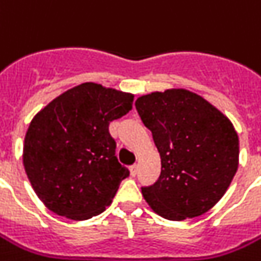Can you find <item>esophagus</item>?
Returning <instances> with one entry per match:
<instances>
[{
  "instance_id": "34e87169",
  "label": "esophagus",
  "mask_w": 261,
  "mask_h": 261,
  "mask_svg": "<svg viewBox=\"0 0 261 261\" xmlns=\"http://www.w3.org/2000/svg\"><path fill=\"white\" fill-rule=\"evenodd\" d=\"M129 172H130V176L135 177L136 174H137V165H132V167H129Z\"/></svg>"
}]
</instances>
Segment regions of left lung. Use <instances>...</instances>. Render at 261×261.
<instances>
[{
	"mask_svg": "<svg viewBox=\"0 0 261 261\" xmlns=\"http://www.w3.org/2000/svg\"><path fill=\"white\" fill-rule=\"evenodd\" d=\"M136 109L161 160L159 180L141 188L148 205L173 221L208 212L239 167V136L231 120L187 89L144 94Z\"/></svg>",
	"mask_w": 261,
	"mask_h": 261,
	"instance_id": "8db88e82",
	"label": "left lung"
}]
</instances>
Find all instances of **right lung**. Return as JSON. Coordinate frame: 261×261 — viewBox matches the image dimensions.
Here are the masks:
<instances>
[{
  "label": "right lung",
  "mask_w": 261,
  "mask_h": 261,
  "mask_svg": "<svg viewBox=\"0 0 261 261\" xmlns=\"http://www.w3.org/2000/svg\"><path fill=\"white\" fill-rule=\"evenodd\" d=\"M135 94L96 83L66 90L30 121L23 167L51 212L88 220L104 212L129 171L115 156L109 122L132 109Z\"/></svg>",
  "instance_id": "add662e5"
}]
</instances>
